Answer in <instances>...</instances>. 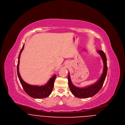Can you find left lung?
Wrapping results in <instances>:
<instances>
[{"instance_id": "8db88e82", "label": "left lung", "mask_w": 125, "mask_h": 125, "mask_svg": "<svg viewBox=\"0 0 125 125\" xmlns=\"http://www.w3.org/2000/svg\"><path fill=\"white\" fill-rule=\"evenodd\" d=\"M98 53L100 55L103 60L104 63L103 72L102 73L100 79L96 82V83L85 88H79L75 86L72 83L69 73L68 76V85L71 93L74 96L79 98H87L91 97L96 95L103 85L107 72V58L105 53L102 50L97 51Z\"/></svg>"}]
</instances>
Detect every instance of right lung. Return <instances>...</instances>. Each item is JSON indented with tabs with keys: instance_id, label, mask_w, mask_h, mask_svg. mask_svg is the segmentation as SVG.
Wrapping results in <instances>:
<instances>
[{
	"instance_id": "obj_1",
	"label": "right lung",
	"mask_w": 125,
	"mask_h": 125,
	"mask_svg": "<svg viewBox=\"0 0 125 125\" xmlns=\"http://www.w3.org/2000/svg\"><path fill=\"white\" fill-rule=\"evenodd\" d=\"M24 46V44L23 45V47H22L20 52L19 53V55L18 56V64L17 66V75L19 78V81L20 83L23 87L25 92L31 97L36 98V99H41V98H45L48 97L51 93L52 90L54 87V81L56 79V74L54 75L52 78H51L48 83L43 86H35V85H31L29 84H27L25 83L22 79L21 78L19 72V61H20V54L23 50Z\"/></svg>"
}]
</instances>
